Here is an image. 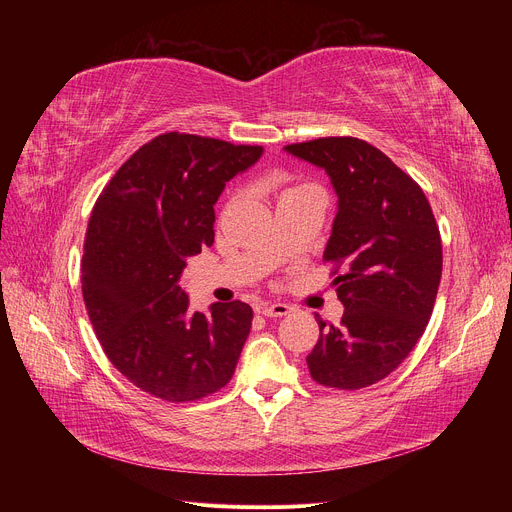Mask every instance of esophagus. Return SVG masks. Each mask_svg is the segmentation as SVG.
<instances>
[{
  "instance_id": "esophagus-1",
  "label": "esophagus",
  "mask_w": 512,
  "mask_h": 512,
  "mask_svg": "<svg viewBox=\"0 0 512 512\" xmlns=\"http://www.w3.org/2000/svg\"><path fill=\"white\" fill-rule=\"evenodd\" d=\"M290 311H292V307L286 303H261L257 307V313H261L265 317H284Z\"/></svg>"
}]
</instances>
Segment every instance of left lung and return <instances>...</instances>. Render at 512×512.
<instances>
[{"label":"left lung","instance_id":"1","mask_svg":"<svg viewBox=\"0 0 512 512\" xmlns=\"http://www.w3.org/2000/svg\"><path fill=\"white\" fill-rule=\"evenodd\" d=\"M324 168L338 211L324 259L342 265L334 286L340 326L317 319L311 378L338 390L378 384L409 357L432 317L442 278V240L421 186L373 145L326 137L284 147Z\"/></svg>","mask_w":512,"mask_h":512}]
</instances>
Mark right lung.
Instances as JSON below:
<instances>
[{"label": "right lung", "mask_w": 512, "mask_h": 512, "mask_svg": "<svg viewBox=\"0 0 512 512\" xmlns=\"http://www.w3.org/2000/svg\"><path fill=\"white\" fill-rule=\"evenodd\" d=\"M263 147L166 132L132 153L99 195L80 282L93 330L112 365L170 402L224 388L251 332L247 303L188 309L186 259L213 245V205Z\"/></svg>", "instance_id": "1"}]
</instances>
